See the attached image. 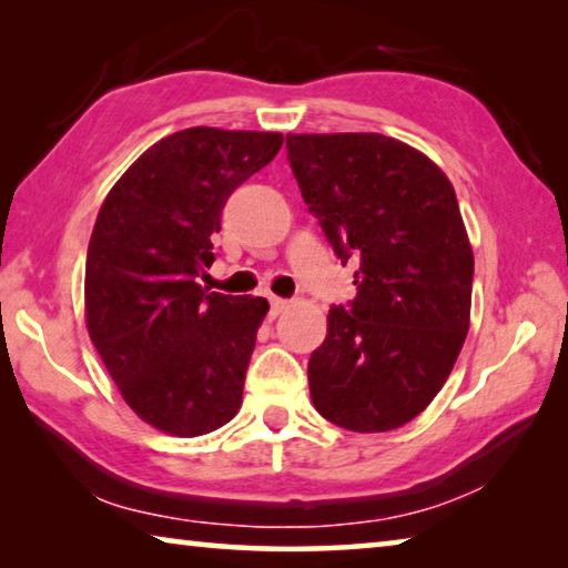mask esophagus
I'll list each match as a JSON object with an SVG mask.
<instances>
[{
    "mask_svg": "<svg viewBox=\"0 0 568 568\" xmlns=\"http://www.w3.org/2000/svg\"><path fill=\"white\" fill-rule=\"evenodd\" d=\"M287 301H283V297H277V295H271V315L275 318V315H281L283 311H287Z\"/></svg>",
    "mask_w": 568,
    "mask_h": 568,
    "instance_id": "obj_1",
    "label": "esophagus"
}]
</instances>
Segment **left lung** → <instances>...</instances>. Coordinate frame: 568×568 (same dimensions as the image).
Wrapping results in <instances>:
<instances>
[{"mask_svg":"<svg viewBox=\"0 0 568 568\" xmlns=\"http://www.w3.org/2000/svg\"><path fill=\"white\" fill-rule=\"evenodd\" d=\"M297 187L355 297L307 363L315 410L355 434L400 428L436 398L466 341L474 250L454 185L378 132L287 134Z\"/></svg>","mask_w":568,"mask_h":568,"instance_id":"1","label":"left lung"}]
</instances>
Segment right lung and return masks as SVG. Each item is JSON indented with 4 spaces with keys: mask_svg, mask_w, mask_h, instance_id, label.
<instances>
[{
    "mask_svg": "<svg viewBox=\"0 0 568 568\" xmlns=\"http://www.w3.org/2000/svg\"><path fill=\"white\" fill-rule=\"evenodd\" d=\"M281 132L190 128L168 134L114 182L94 223L84 315L122 398L170 436L235 416L265 297L207 293L213 235L233 190L263 170Z\"/></svg>",
    "mask_w": 568,
    "mask_h": 568,
    "instance_id": "right-lung-1",
    "label": "right lung"
}]
</instances>
